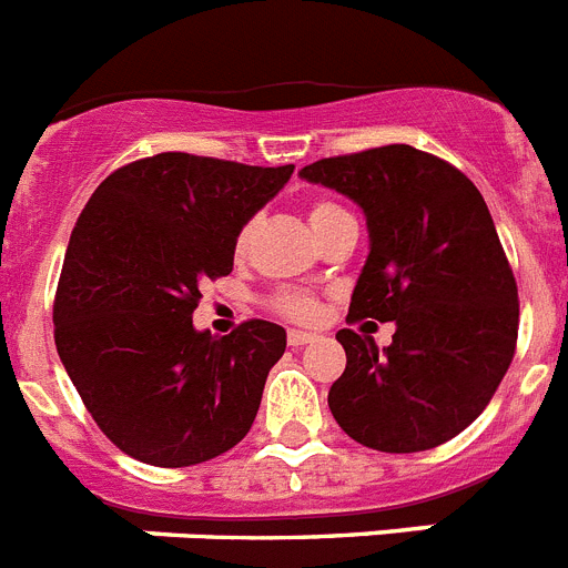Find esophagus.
<instances>
[{
    "label": "esophagus",
    "mask_w": 568,
    "mask_h": 568,
    "mask_svg": "<svg viewBox=\"0 0 568 568\" xmlns=\"http://www.w3.org/2000/svg\"><path fill=\"white\" fill-rule=\"evenodd\" d=\"M314 339H317V334L312 332H300V328H291L288 332V345H294V348H300L305 343H314Z\"/></svg>",
    "instance_id": "esophagus-1"
}]
</instances>
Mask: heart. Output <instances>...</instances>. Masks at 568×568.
Listing matches in <instances>:
<instances>
[{
  "label": "heart",
  "mask_w": 568,
  "mask_h": 568,
  "mask_svg": "<svg viewBox=\"0 0 568 568\" xmlns=\"http://www.w3.org/2000/svg\"><path fill=\"white\" fill-rule=\"evenodd\" d=\"M334 214H343V209H339L337 202H328V200H320L314 202L312 209H308V220H312V229H317V225H323L328 216ZM251 234H254V225L245 223L243 229L236 231L234 236V254L236 256H245V251H248L251 245ZM271 305H274V312H280L283 317L288 320H300V323H312V320L320 317V303L314 294H308V291L303 288H283L274 294V300H271Z\"/></svg>",
  "instance_id": "heart-1"
}]
</instances>
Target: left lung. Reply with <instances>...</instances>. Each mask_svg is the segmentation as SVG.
I'll return each instance as SVG.
<instances>
[{
	"label": "left lung",
	"instance_id": "left-lung-1",
	"mask_svg": "<svg viewBox=\"0 0 568 568\" xmlns=\"http://www.w3.org/2000/svg\"><path fill=\"white\" fill-rule=\"evenodd\" d=\"M300 176L366 211L372 251L348 320L397 323L383 352L343 328L328 408L352 440L408 455L480 417L517 345V283L486 200L463 171L412 145L368 148Z\"/></svg>",
	"mask_w": 568,
	"mask_h": 568
}]
</instances>
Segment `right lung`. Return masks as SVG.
<instances>
[{
	"label": "right lung",
	"instance_id": "right-lung-1",
	"mask_svg": "<svg viewBox=\"0 0 568 568\" xmlns=\"http://www.w3.org/2000/svg\"><path fill=\"white\" fill-rule=\"evenodd\" d=\"M291 174L165 151L116 168L79 214L53 339L97 426L134 460L196 466L248 434L285 328L245 320L211 337L191 314L202 280L234 268L236 231Z\"/></svg>",
	"mask_w": 568,
	"mask_h": 568
}]
</instances>
